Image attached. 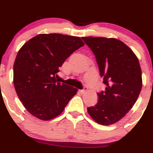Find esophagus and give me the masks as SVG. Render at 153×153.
<instances>
[{"label": "esophagus", "mask_w": 153, "mask_h": 153, "mask_svg": "<svg viewBox=\"0 0 153 153\" xmlns=\"http://www.w3.org/2000/svg\"><path fill=\"white\" fill-rule=\"evenodd\" d=\"M86 91H87V88H85L83 90H80V92L81 93H85Z\"/></svg>", "instance_id": "34e87169"}]
</instances>
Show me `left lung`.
<instances>
[{
	"label": "left lung",
	"instance_id": "8db88e82",
	"mask_svg": "<svg viewBox=\"0 0 153 153\" xmlns=\"http://www.w3.org/2000/svg\"><path fill=\"white\" fill-rule=\"evenodd\" d=\"M94 53L105 91L88 113L98 124L110 126L122 119L137 100L143 85L138 58L121 40L102 37H82Z\"/></svg>",
	"mask_w": 153,
	"mask_h": 153
}]
</instances>
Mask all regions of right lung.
<instances>
[{"instance_id": "1", "label": "right lung", "mask_w": 153, "mask_h": 153, "mask_svg": "<svg viewBox=\"0 0 153 153\" xmlns=\"http://www.w3.org/2000/svg\"><path fill=\"white\" fill-rule=\"evenodd\" d=\"M85 43L79 37L39 34L18 51L13 84L23 106L37 118L49 120L62 113L78 90L58 80L59 68Z\"/></svg>"}]
</instances>
